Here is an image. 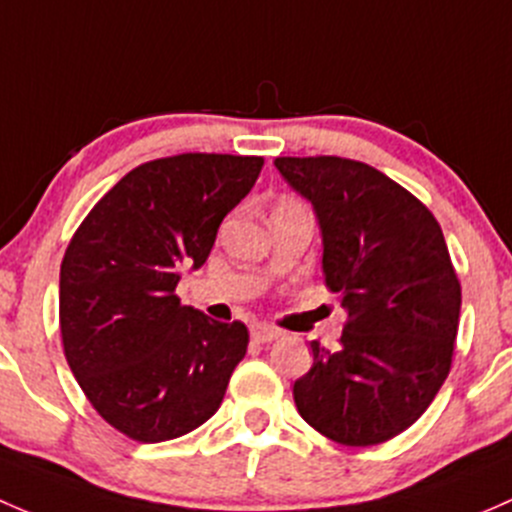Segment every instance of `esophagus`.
I'll use <instances>...</instances> for the list:
<instances>
[{"label":"esophagus","instance_id":"esophagus-1","mask_svg":"<svg viewBox=\"0 0 512 512\" xmlns=\"http://www.w3.org/2000/svg\"><path fill=\"white\" fill-rule=\"evenodd\" d=\"M281 335L278 333V330H273V328H268V325H251V340L254 342H271V340H276V337Z\"/></svg>","mask_w":512,"mask_h":512}]
</instances>
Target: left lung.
<instances>
[{
    "label": "left lung",
    "mask_w": 512,
    "mask_h": 512,
    "mask_svg": "<svg viewBox=\"0 0 512 512\" xmlns=\"http://www.w3.org/2000/svg\"><path fill=\"white\" fill-rule=\"evenodd\" d=\"M281 177L313 204L323 276L347 310L340 347H313L295 379L300 416L345 446L394 439L449 377L461 283L434 214L365 162L276 157Z\"/></svg>",
    "instance_id": "1"
}]
</instances>
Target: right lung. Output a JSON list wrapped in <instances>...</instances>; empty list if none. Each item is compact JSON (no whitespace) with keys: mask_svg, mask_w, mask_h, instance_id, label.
Returning a JSON list of instances; mask_svg holds the SVG:
<instances>
[{"mask_svg":"<svg viewBox=\"0 0 512 512\" xmlns=\"http://www.w3.org/2000/svg\"><path fill=\"white\" fill-rule=\"evenodd\" d=\"M263 157L187 155L128 172L91 209L61 263L68 367L96 412L142 444L189 434L219 409L249 330L175 295L204 266L219 224L251 192Z\"/></svg>","mask_w":512,"mask_h":512,"instance_id":"1","label":"right lung"}]
</instances>
